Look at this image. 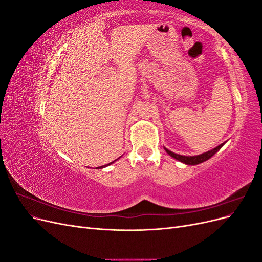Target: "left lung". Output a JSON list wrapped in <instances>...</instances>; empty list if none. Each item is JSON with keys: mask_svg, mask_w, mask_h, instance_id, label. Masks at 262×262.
<instances>
[{"mask_svg": "<svg viewBox=\"0 0 262 262\" xmlns=\"http://www.w3.org/2000/svg\"><path fill=\"white\" fill-rule=\"evenodd\" d=\"M224 145V143L220 144L219 146H216L215 148H213L211 150H209V152H205L203 154H200V155H196V156H184V155H179V154H176V153H172L171 150L165 148L166 152H167L170 156H172L173 158H176V160L185 163L187 165H196V164H200V163H203L205 161H208L209 158H211L214 154H215L217 150Z\"/></svg>", "mask_w": 262, "mask_h": 262, "instance_id": "left-lung-1", "label": "left lung"}]
</instances>
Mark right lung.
Returning a JSON list of instances; mask_svg holds the SVG:
<instances>
[{"mask_svg":"<svg viewBox=\"0 0 262 262\" xmlns=\"http://www.w3.org/2000/svg\"><path fill=\"white\" fill-rule=\"evenodd\" d=\"M110 164H113V163H109L108 165H110ZM108 165H106V166H108ZM102 167H104V166H100V167H99V168H102Z\"/></svg>","mask_w":262,"mask_h":262,"instance_id":"obj_1","label":"right lung"}]
</instances>
